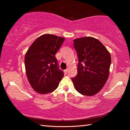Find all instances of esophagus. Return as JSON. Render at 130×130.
Listing matches in <instances>:
<instances>
[{
  "instance_id": "34e87169",
  "label": "esophagus",
  "mask_w": 130,
  "mask_h": 130,
  "mask_svg": "<svg viewBox=\"0 0 130 130\" xmlns=\"http://www.w3.org/2000/svg\"><path fill=\"white\" fill-rule=\"evenodd\" d=\"M68 69H65V70H64V73H65V74H67V73H68Z\"/></svg>"
}]
</instances>
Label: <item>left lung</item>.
Wrapping results in <instances>:
<instances>
[{
  "label": "left lung",
  "instance_id": "1",
  "mask_svg": "<svg viewBox=\"0 0 130 130\" xmlns=\"http://www.w3.org/2000/svg\"><path fill=\"white\" fill-rule=\"evenodd\" d=\"M73 42L78 63L77 74L72 80L79 93L93 96L103 88L108 78L111 55L103 44L93 37H83Z\"/></svg>",
  "mask_w": 130,
  "mask_h": 130
}]
</instances>
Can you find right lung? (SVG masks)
I'll return each instance as SVG.
<instances>
[{"mask_svg": "<svg viewBox=\"0 0 130 130\" xmlns=\"http://www.w3.org/2000/svg\"><path fill=\"white\" fill-rule=\"evenodd\" d=\"M64 40L63 37L54 35H42L26 52V75L32 88L38 93L47 94L55 91L63 77L55 55Z\"/></svg>", "mask_w": 130, "mask_h": 130, "instance_id": "obj_1", "label": "right lung"}]
</instances>
